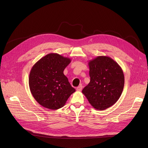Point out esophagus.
<instances>
[{
  "label": "esophagus",
  "mask_w": 148,
  "mask_h": 148,
  "mask_svg": "<svg viewBox=\"0 0 148 148\" xmlns=\"http://www.w3.org/2000/svg\"><path fill=\"white\" fill-rule=\"evenodd\" d=\"M82 86L81 85L79 86H78V87H77V88H76V90H77V91H81L82 90Z\"/></svg>",
  "instance_id": "34e87169"
}]
</instances>
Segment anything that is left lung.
<instances>
[{
    "label": "left lung",
    "mask_w": 148,
    "mask_h": 148,
    "mask_svg": "<svg viewBox=\"0 0 148 148\" xmlns=\"http://www.w3.org/2000/svg\"><path fill=\"white\" fill-rule=\"evenodd\" d=\"M88 66L90 82L82 92L95 109L108 108L122 94L125 82L123 71L108 56H98L88 62Z\"/></svg>",
    "instance_id": "obj_1"
}]
</instances>
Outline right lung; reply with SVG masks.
I'll list each match as a JSON object with an SVG mask.
<instances>
[{
    "instance_id": "add662e5",
    "label": "right lung",
    "mask_w": 148,
    "mask_h": 148,
    "mask_svg": "<svg viewBox=\"0 0 148 148\" xmlns=\"http://www.w3.org/2000/svg\"><path fill=\"white\" fill-rule=\"evenodd\" d=\"M71 59L50 53L32 68L29 78L32 95L41 106L53 110L62 108L75 91L63 73Z\"/></svg>"
}]
</instances>
